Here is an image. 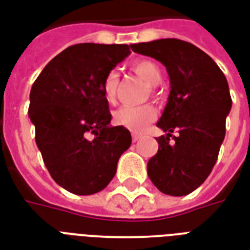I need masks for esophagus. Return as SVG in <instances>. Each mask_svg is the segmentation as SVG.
Instances as JSON below:
<instances>
[{"instance_id": "1", "label": "esophagus", "mask_w": 250, "mask_h": 250, "mask_svg": "<svg viewBox=\"0 0 250 250\" xmlns=\"http://www.w3.org/2000/svg\"><path fill=\"white\" fill-rule=\"evenodd\" d=\"M140 138H141L140 134H137V133H133V134H132V140H133V142H137V141L140 140Z\"/></svg>"}]
</instances>
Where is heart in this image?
I'll return each mask as SVG.
<instances>
[{
    "mask_svg": "<svg viewBox=\"0 0 250 250\" xmlns=\"http://www.w3.org/2000/svg\"><path fill=\"white\" fill-rule=\"evenodd\" d=\"M134 72L138 74L141 78L145 79V82L149 84L150 87H153L155 84H158L161 80V69L154 62L142 59V61L136 62L133 64ZM118 84V75L116 71H110L106 75L103 83V91L106 100L112 103L116 97V91H117ZM157 113L151 105H124L120 109H117L113 114V123L118 126L126 127L129 130L134 133H141L145 130Z\"/></svg>",
    "mask_w": 250,
    "mask_h": 250,
    "instance_id": "heart-1",
    "label": "heart"
}]
</instances>
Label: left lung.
Instances as JSON below:
<instances>
[{"mask_svg":"<svg viewBox=\"0 0 250 250\" xmlns=\"http://www.w3.org/2000/svg\"><path fill=\"white\" fill-rule=\"evenodd\" d=\"M132 50L161 62L170 78L167 104L157 124L166 136L157 138L147 175L163 194H191L211 174L224 141L232 106L228 82L211 56L181 39L137 43Z\"/></svg>","mask_w":250,"mask_h":250,"instance_id":"left-lung-1","label":"left lung"}]
</instances>
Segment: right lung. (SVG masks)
<instances>
[{"instance_id":"obj_1","label":"right lung","mask_w":250,"mask_h":250,"mask_svg":"<svg viewBox=\"0 0 250 250\" xmlns=\"http://www.w3.org/2000/svg\"><path fill=\"white\" fill-rule=\"evenodd\" d=\"M127 44L69 46L43 68L30 92L35 142L52 179L75 195H92L113 179L132 136L110 126L103 91L106 75L129 54Z\"/></svg>"}]
</instances>
